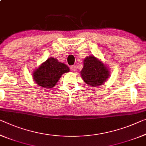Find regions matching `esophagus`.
<instances>
[{"instance_id": "34e87169", "label": "esophagus", "mask_w": 146, "mask_h": 146, "mask_svg": "<svg viewBox=\"0 0 146 146\" xmlns=\"http://www.w3.org/2000/svg\"><path fill=\"white\" fill-rule=\"evenodd\" d=\"M70 69H71V70L72 71H76V66L75 65H72V66H70Z\"/></svg>"}]
</instances>
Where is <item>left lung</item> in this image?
Listing matches in <instances>:
<instances>
[{"instance_id": "obj_1", "label": "left lung", "mask_w": 146, "mask_h": 146, "mask_svg": "<svg viewBox=\"0 0 146 146\" xmlns=\"http://www.w3.org/2000/svg\"><path fill=\"white\" fill-rule=\"evenodd\" d=\"M109 74L107 67L94 56L84 59L81 75L87 84L93 87L100 86L107 80Z\"/></svg>"}]
</instances>
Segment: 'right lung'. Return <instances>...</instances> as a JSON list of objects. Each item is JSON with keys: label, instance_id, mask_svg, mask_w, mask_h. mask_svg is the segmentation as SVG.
I'll return each mask as SVG.
<instances>
[{"label": "right lung", "instance_id": "obj_1", "mask_svg": "<svg viewBox=\"0 0 146 146\" xmlns=\"http://www.w3.org/2000/svg\"><path fill=\"white\" fill-rule=\"evenodd\" d=\"M66 64L55 58H49L35 71L33 78L40 86L51 88L57 84L62 74L69 72Z\"/></svg>", "mask_w": 146, "mask_h": 146}]
</instances>
